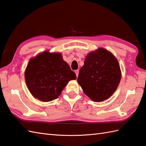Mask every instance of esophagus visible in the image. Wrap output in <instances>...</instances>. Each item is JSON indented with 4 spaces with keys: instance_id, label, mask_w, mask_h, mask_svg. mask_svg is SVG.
<instances>
[{
    "instance_id": "1",
    "label": "esophagus",
    "mask_w": 146,
    "mask_h": 146,
    "mask_svg": "<svg viewBox=\"0 0 146 146\" xmlns=\"http://www.w3.org/2000/svg\"><path fill=\"white\" fill-rule=\"evenodd\" d=\"M79 72V70H75V73H76V76H77V77H78Z\"/></svg>"
}]
</instances>
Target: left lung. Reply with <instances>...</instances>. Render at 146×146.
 <instances>
[{
	"label": "left lung",
	"instance_id": "obj_1",
	"mask_svg": "<svg viewBox=\"0 0 146 146\" xmlns=\"http://www.w3.org/2000/svg\"><path fill=\"white\" fill-rule=\"evenodd\" d=\"M121 78L117 60L110 52L100 48L87 56L79 70L77 82L90 99L101 102L113 94Z\"/></svg>",
	"mask_w": 146,
	"mask_h": 146
}]
</instances>
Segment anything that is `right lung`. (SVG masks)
Here are the masks:
<instances>
[{
    "instance_id": "obj_1",
    "label": "right lung",
    "mask_w": 146,
    "mask_h": 146,
    "mask_svg": "<svg viewBox=\"0 0 146 146\" xmlns=\"http://www.w3.org/2000/svg\"><path fill=\"white\" fill-rule=\"evenodd\" d=\"M76 74L59 53L45 52L31 59L25 72L29 90L34 98L43 102L56 99Z\"/></svg>"
}]
</instances>
